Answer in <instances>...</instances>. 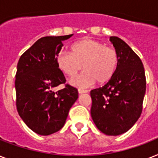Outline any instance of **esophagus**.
Listing matches in <instances>:
<instances>
[{
	"instance_id": "obj_1",
	"label": "esophagus",
	"mask_w": 158,
	"mask_h": 158,
	"mask_svg": "<svg viewBox=\"0 0 158 158\" xmlns=\"http://www.w3.org/2000/svg\"><path fill=\"white\" fill-rule=\"evenodd\" d=\"M78 92H79V94H85V93H88V90H85V89H78Z\"/></svg>"
}]
</instances>
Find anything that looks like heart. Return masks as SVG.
Wrapping results in <instances>:
<instances>
[{"label":"heart","mask_w":158,"mask_h":158,"mask_svg":"<svg viewBox=\"0 0 158 158\" xmlns=\"http://www.w3.org/2000/svg\"><path fill=\"white\" fill-rule=\"evenodd\" d=\"M71 52L60 53L56 63L59 69L70 78L76 75L83 64L84 71L70 82L74 86L85 88L95 81L103 84L114 76L119 56L112 47L91 38H84L72 46Z\"/></svg>","instance_id":"obj_1"}]
</instances>
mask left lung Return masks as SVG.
Here are the masks:
<instances>
[{
  "mask_svg": "<svg viewBox=\"0 0 158 158\" xmlns=\"http://www.w3.org/2000/svg\"><path fill=\"white\" fill-rule=\"evenodd\" d=\"M119 56L114 76L104 86L91 90V115L106 135L124 134L135 125L143 110L146 91L144 68L136 53L117 37H110Z\"/></svg>",
  "mask_w": 158,
  "mask_h": 158,
  "instance_id": "8db88e82",
  "label": "left lung"
}]
</instances>
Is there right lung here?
Instances as JSON below:
<instances>
[{
  "label": "right lung",
  "mask_w": 158,
  "mask_h": 158,
  "mask_svg": "<svg viewBox=\"0 0 158 158\" xmlns=\"http://www.w3.org/2000/svg\"><path fill=\"white\" fill-rule=\"evenodd\" d=\"M73 34L38 39L19 60L15 74L16 107L30 130L49 135L64 126L69 110L79 97L77 89L65 84L66 79L57 65L62 42Z\"/></svg>",
  "instance_id": "obj_1"
}]
</instances>
